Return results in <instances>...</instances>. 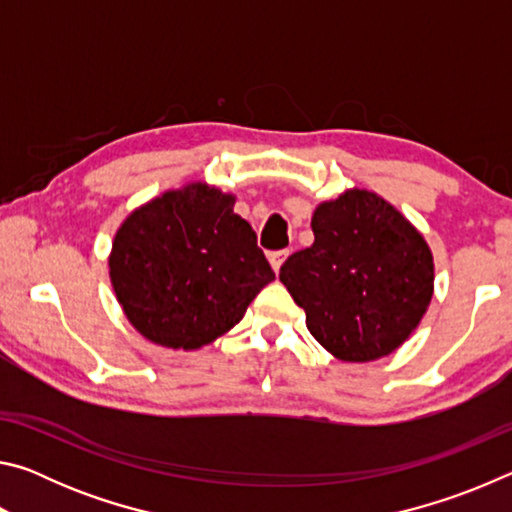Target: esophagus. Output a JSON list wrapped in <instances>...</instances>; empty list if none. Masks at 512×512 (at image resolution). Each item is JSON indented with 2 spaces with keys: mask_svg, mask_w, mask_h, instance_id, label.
<instances>
[{
  "mask_svg": "<svg viewBox=\"0 0 512 512\" xmlns=\"http://www.w3.org/2000/svg\"><path fill=\"white\" fill-rule=\"evenodd\" d=\"M289 255H291L289 250H275V253L268 255V259H271V266H273L275 273H280V268H282L284 262H287Z\"/></svg>",
  "mask_w": 512,
  "mask_h": 512,
  "instance_id": "esophagus-1",
  "label": "esophagus"
}]
</instances>
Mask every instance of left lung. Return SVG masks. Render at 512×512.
<instances>
[{"instance_id":"obj_1","label":"left lung","mask_w":512,"mask_h":512,"mask_svg":"<svg viewBox=\"0 0 512 512\" xmlns=\"http://www.w3.org/2000/svg\"><path fill=\"white\" fill-rule=\"evenodd\" d=\"M311 230L314 244L280 268L311 336L341 361L400 348L433 296V257L420 232L366 189L318 205Z\"/></svg>"}]
</instances>
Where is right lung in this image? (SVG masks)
I'll return each mask as SVG.
<instances>
[{
	"label": "right lung",
	"instance_id": "1",
	"mask_svg": "<svg viewBox=\"0 0 512 512\" xmlns=\"http://www.w3.org/2000/svg\"><path fill=\"white\" fill-rule=\"evenodd\" d=\"M235 198L207 185L167 192L121 225L110 277L146 339L196 350L244 318L275 273Z\"/></svg>",
	"mask_w": 512,
	"mask_h": 512
}]
</instances>
